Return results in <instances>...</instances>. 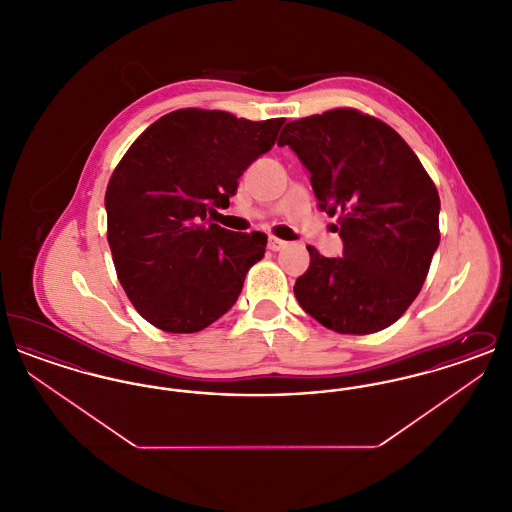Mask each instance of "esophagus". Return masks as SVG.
<instances>
[{
    "mask_svg": "<svg viewBox=\"0 0 512 512\" xmlns=\"http://www.w3.org/2000/svg\"><path fill=\"white\" fill-rule=\"evenodd\" d=\"M286 245H288V242L278 240V238H274V236L268 238V249H270V251H282Z\"/></svg>",
    "mask_w": 512,
    "mask_h": 512,
    "instance_id": "obj_1",
    "label": "esophagus"
}]
</instances>
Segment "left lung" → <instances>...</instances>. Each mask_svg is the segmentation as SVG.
<instances>
[{
  "label": "left lung",
  "instance_id": "1",
  "mask_svg": "<svg viewBox=\"0 0 512 512\" xmlns=\"http://www.w3.org/2000/svg\"><path fill=\"white\" fill-rule=\"evenodd\" d=\"M318 207L338 215L343 257L307 245L311 265L295 280L299 305L340 334H374L420 292L439 245V195L413 149L386 122L332 109L286 124Z\"/></svg>",
  "mask_w": 512,
  "mask_h": 512
}]
</instances>
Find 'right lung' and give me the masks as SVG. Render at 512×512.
<instances>
[{
  "instance_id": "1",
  "label": "right lung",
  "mask_w": 512,
  "mask_h": 512,
  "mask_svg": "<svg viewBox=\"0 0 512 512\" xmlns=\"http://www.w3.org/2000/svg\"><path fill=\"white\" fill-rule=\"evenodd\" d=\"M284 121L178 109L124 153L105 192L107 242L124 292L155 328L199 332L236 303L267 234L226 230L207 213L230 205Z\"/></svg>"
}]
</instances>
